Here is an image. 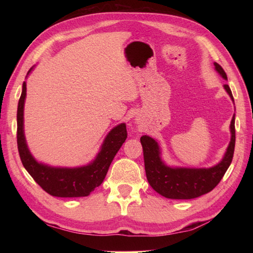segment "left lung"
Returning a JSON list of instances; mask_svg holds the SVG:
<instances>
[{"label": "left lung", "mask_w": 253, "mask_h": 253, "mask_svg": "<svg viewBox=\"0 0 253 253\" xmlns=\"http://www.w3.org/2000/svg\"><path fill=\"white\" fill-rule=\"evenodd\" d=\"M215 71L227 80L226 73L221 65L214 63ZM224 89L234 101L232 91L228 84ZM230 142L224 157L218 164L209 169L170 168L161 158V149L157 140L149 136H142L140 142L143 149L144 169L150 186L169 199H195L210 192L215 188L226 173L233 161L235 150V114L230 122Z\"/></svg>", "instance_id": "left-lung-1"}]
</instances>
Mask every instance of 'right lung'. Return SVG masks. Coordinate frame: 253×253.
<instances>
[{"instance_id":"1","label":"right lung","mask_w":253,"mask_h":253,"mask_svg":"<svg viewBox=\"0 0 253 253\" xmlns=\"http://www.w3.org/2000/svg\"><path fill=\"white\" fill-rule=\"evenodd\" d=\"M30 71L28 74L32 71ZM27 74V75H28ZM26 82L17 107V146L24 168L42 189L61 198L87 197L104 180L113 159L127 138L125 124H120L107 133L100 152L92 162L80 168H53L39 163L32 157L24 133V106Z\"/></svg>"}]
</instances>
